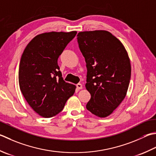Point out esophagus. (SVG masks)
Listing matches in <instances>:
<instances>
[{
	"mask_svg": "<svg viewBox=\"0 0 156 156\" xmlns=\"http://www.w3.org/2000/svg\"><path fill=\"white\" fill-rule=\"evenodd\" d=\"M76 87H77L78 89H82V85L80 83H78V84H76Z\"/></svg>",
	"mask_w": 156,
	"mask_h": 156,
	"instance_id": "1",
	"label": "esophagus"
}]
</instances>
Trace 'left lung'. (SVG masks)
<instances>
[{"instance_id":"left-lung-1","label":"left lung","mask_w":156,"mask_h":156,"mask_svg":"<svg viewBox=\"0 0 156 156\" xmlns=\"http://www.w3.org/2000/svg\"><path fill=\"white\" fill-rule=\"evenodd\" d=\"M78 43L87 63V109L100 118L110 115L126 97L131 75L130 59L122 43L105 30L80 32Z\"/></svg>"}]
</instances>
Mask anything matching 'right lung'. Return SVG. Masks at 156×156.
I'll return each instance as SVG.
<instances>
[{"instance_id":"add662e5","label":"right lung","mask_w":156,"mask_h":156,"mask_svg":"<svg viewBox=\"0 0 156 156\" xmlns=\"http://www.w3.org/2000/svg\"><path fill=\"white\" fill-rule=\"evenodd\" d=\"M76 31L41 34L30 41L21 55L19 84L24 98L38 115L55 116L63 110L76 86L63 80L57 60Z\"/></svg>"}]
</instances>
